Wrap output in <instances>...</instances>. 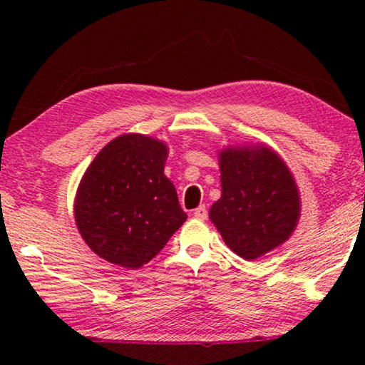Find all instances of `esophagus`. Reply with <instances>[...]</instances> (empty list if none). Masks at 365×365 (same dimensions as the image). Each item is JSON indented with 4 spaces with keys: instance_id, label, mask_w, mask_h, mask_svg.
Returning <instances> with one entry per match:
<instances>
[{
    "instance_id": "1",
    "label": "esophagus",
    "mask_w": 365,
    "mask_h": 365,
    "mask_svg": "<svg viewBox=\"0 0 365 365\" xmlns=\"http://www.w3.org/2000/svg\"><path fill=\"white\" fill-rule=\"evenodd\" d=\"M193 215H195V219H197V220H206L207 219V209H206V206L196 207Z\"/></svg>"
}]
</instances>
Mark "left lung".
I'll list each match as a JSON object with an SVG mask.
<instances>
[{"mask_svg":"<svg viewBox=\"0 0 365 365\" xmlns=\"http://www.w3.org/2000/svg\"><path fill=\"white\" fill-rule=\"evenodd\" d=\"M222 195L209 209L225 245L246 261L292 237L301 214L288 165L272 148L230 146L219 151Z\"/></svg>","mask_w":365,"mask_h":365,"instance_id":"obj_1","label":"left lung"}]
</instances>
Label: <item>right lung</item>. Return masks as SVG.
I'll use <instances>...</instances> for the list:
<instances>
[{
    "label": "right lung",
    "instance_id": "add662e5",
    "mask_svg": "<svg viewBox=\"0 0 365 365\" xmlns=\"http://www.w3.org/2000/svg\"><path fill=\"white\" fill-rule=\"evenodd\" d=\"M168 145L140 133L114 138L80 180L73 215L90 250L110 264L138 269L187 220L164 175Z\"/></svg>",
    "mask_w": 365,
    "mask_h": 365
}]
</instances>
